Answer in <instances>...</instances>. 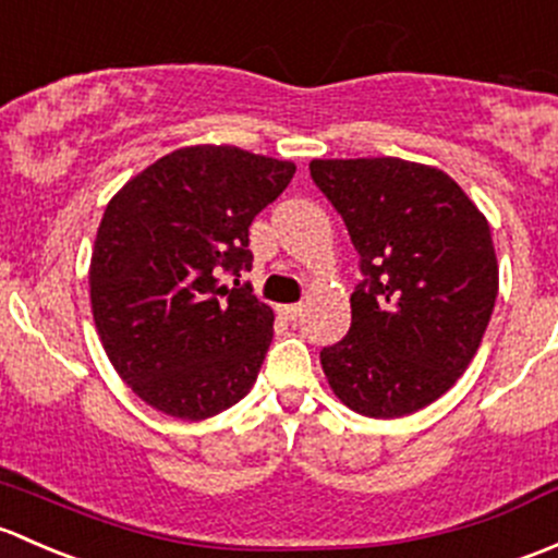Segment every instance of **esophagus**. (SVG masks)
<instances>
[{
    "label": "esophagus",
    "instance_id": "obj_1",
    "mask_svg": "<svg viewBox=\"0 0 558 558\" xmlns=\"http://www.w3.org/2000/svg\"><path fill=\"white\" fill-rule=\"evenodd\" d=\"M279 314H281V317H284V319L295 322V319L303 314V306H301V303H287V306H279Z\"/></svg>",
    "mask_w": 558,
    "mask_h": 558
}]
</instances>
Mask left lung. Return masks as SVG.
Here are the masks:
<instances>
[{
	"label": "left lung",
	"mask_w": 558,
	"mask_h": 558,
	"mask_svg": "<svg viewBox=\"0 0 558 558\" xmlns=\"http://www.w3.org/2000/svg\"><path fill=\"white\" fill-rule=\"evenodd\" d=\"M360 255L352 327L319 352L343 405L398 418L468 371L497 301V257L478 206L446 171L400 158L312 160Z\"/></svg>",
	"instance_id": "left-lung-1"
}]
</instances>
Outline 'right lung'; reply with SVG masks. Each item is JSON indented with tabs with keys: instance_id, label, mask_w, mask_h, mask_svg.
<instances>
[{
	"instance_id": "obj_1",
	"label": "right lung",
	"mask_w": 558,
	"mask_h": 558,
	"mask_svg": "<svg viewBox=\"0 0 558 558\" xmlns=\"http://www.w3.org/2000/svg\"><path fill=\"white\" fill-rule=\"evenodd\" d=\"M292 174L290 160L195 145L155 160L107 204L90 306L109 363L147 405L206 418L252 389L274 312L239 279L252 268V220Z\"/></svg>"
}]
</instances>
